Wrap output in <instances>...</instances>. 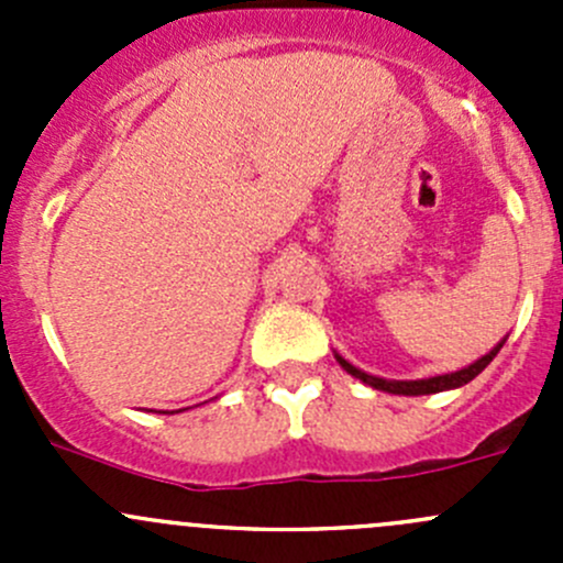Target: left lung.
<instances>
[{"label": "left lung", "mask_w": 563, "mask_h": 563, "mask_svg": "<svg viewBox=\"0 0 563 563\" xmlns=\"http://www.w3.org/2000/svg\"><path fill=\"white\" fill-rule=\"evenodd\" d=\"M507 343V338L501 340L498 345H493L490 351H487L485 356H479L476 362H471L468 367H463V371H455V373H444V376H433V378H417V382H395V378H378V376H371V373L360 371V367L351 365L349 360H343V356L334 351V360H338V365L343 367L349 376L360 378L362 384H367V387L373 389H382V391H389V395H406V397H417V395H435V391H446V389H457L463 387V384L474 382L476 376H479L482 371H485L487 365H490L493 360H496V354L501 351V345Z\"/></svg>", "instance_id": "obj_1"}]
</instances>
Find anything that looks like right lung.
Here are the masks:
<instances>
[{"mask_svg": "<svg viewBox=\"0 0 563 563\" xmlns=\"http://www.w3.org/2000/svg\"><path fill=\"white\" fill-rule=\"evenodd\" d=\"M172 413H174V411H172Z\"/></svg>", "mask_w": 563, "mask_h": 563, "instance_id": "right-lung-1", "label": "right lung"}]
</instances>
